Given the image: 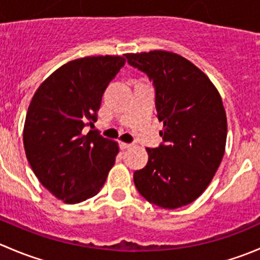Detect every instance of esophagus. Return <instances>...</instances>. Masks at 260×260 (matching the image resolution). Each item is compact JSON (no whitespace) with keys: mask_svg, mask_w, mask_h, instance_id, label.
I'll return each instance as SVG.
<instances>
[{"mask_svg":"<svg viewBox=\"0 0 260 260\" xmlns=\"http://www.w3.org/2000/svg\"><path fill=\"white\" fill-rule=\"evenodd\" d=\"M132 146L131 143H125V142H119V148L120 149H127Z\"/></svg>","mask_w":260,"mask_h":260,"instance_id":"esophagus-1","label":"esophagus"}]
</instances>
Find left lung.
Instances as JSON below:
<instances>
[{"label":"left lung","mask_w":260,"mask_h":260,"mask_svg":"<svg viewBox=\"0 0 260 260\" xmlns=\"http://www.w3.org/2000/svg\"><path fill=\"white\" fill-rule=\"evenodd\" d=\"M156 89L164 143L146 148L148 162L133 175L138 192L157 206L177 209L195 201L211 182L226 145L221 96L190 60L165 50L125 54Z\"/></svg>","instance_id":"8db88e82"}]
</instances>
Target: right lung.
<instances>
[{
  "mask_svg": "<svg viewBox=\"0 0 260 260\" xmlns=\"http://www.w3.org/2000/svg\"><path fill=\"white\" fill-rule=\"evenodd\" d=\"M118 55L85 56L55 70L34 94L23 125V147L34 174L59 200L78 204L106 182L119 147L93 125L108 84L124 65Z\"/></svg>",
  "mask_w": 260,
  "mask_h": 260,
  "instance_id": "right-lung-1",
  "label": "right lung"
}]
</instances>
